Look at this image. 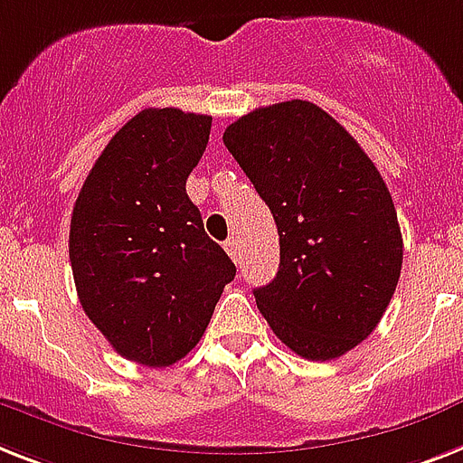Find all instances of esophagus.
Segmentation results:
<instances>
[{"instance_id": "1", "label": "esophagus", "mask_w": 463, "mask_h": 463, "mask_svg": "<svg viewBox=\"0 0 463 463\" xmlns=\"http://www.w3.org/2000/svg\"><path fill=\"white\" fill-rule=\"evenodd\" d=\"M225 251H228V257L235 261V264H240V240L238 238H231V240H225Z\"/></svg>"}]
</instances>
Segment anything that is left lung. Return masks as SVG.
I'll return each instance as SVG.
<instances>
[{"instance_id":"8db88e82","label":"left lung","mask_w":463,"mask_h":463,"mask_svg":"<svg viewBox=\"0 0 463 463\" xmlns=\"http://www.w3.org/2000/svg\"><path fill=\"white\" fill-rule=\"evenodd\" d=\"M278 225L280 266L259 311L295 354L330 362L375 330L402 273V232L385 180L359 142L304 99L225 128Z\"/></svg>"}]
</instances>
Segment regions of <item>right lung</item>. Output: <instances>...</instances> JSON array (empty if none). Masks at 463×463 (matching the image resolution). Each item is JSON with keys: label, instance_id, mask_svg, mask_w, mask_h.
<instances>
[{"label": "right lung", "instance_id": "add662e5", "mask_svg": "<svg viewBox=\"0 0 463 463\" xmlns=\"http://www.w3.org/2000/svg\"><path fill=\"white\" fill-rule=\"evenodd\" d=\"M209 130L212 116L145 109L109 140L75 199L78 299L109 345L142 366L183 359L235 278L185 193Z\"/></svg>", "mask_w": 463, "mask_h": 463}]
</instances>
